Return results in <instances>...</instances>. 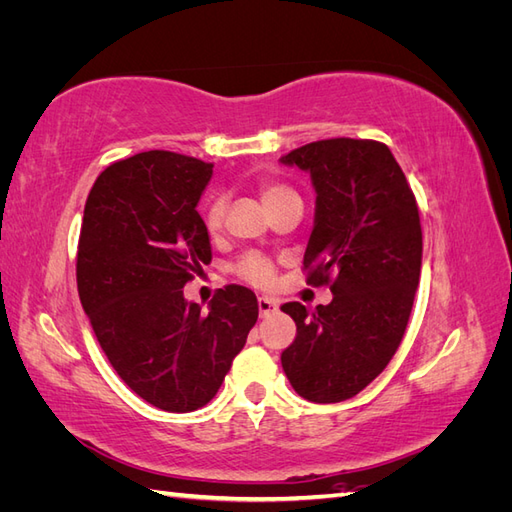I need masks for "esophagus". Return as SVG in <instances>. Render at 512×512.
Here are the masks:
<instances>
[{"instance_id":"1","label":"esophagus","mask_w":512,"mask_h":512,"mask_svg":"<svg viewBox=\"0 0 512 512\" xmlns=\"http://www.w3.org/2000/svg\"><path fill=\"white\" fill-rule=\"evenodd\" d=\"M277 301L275 299H271V297H258V312H260V316H269V314H273V312H277Z\"/></svg>"}]
</instances>
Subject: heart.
<instances>
[{"mask_svg":"<svg viewBox=\"0 0 512 512\" xmlns=\"http://www.w3.org/2000/svg\"><path fill=\"white\" fill-rule=\"evenodd\" d=\"M294 192L288 190L286 185H277V183H265L260 188V196H262V203H265L267 207L277 203V200H282L286 196H292ZM224 213H226V200L222 194H211L205 205H203V222H205V228L211 232V235H215V232H220L222 224H224ZM237 273L239 277H243V280H247L254 286H269L273 282V275H275V269H273V262L262 256L258 252H250L241 256V260L237 262Z\"/></svg>","mask_w":512,"mask_h":512,"instance_id":"b5f03b06","label":"heart"}]
</instances>
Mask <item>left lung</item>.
Wrapping results in <instances>:
<instances>
[{"instance_id":"left-lung-1","label":"left lung","mask_w":512,"mask_h":512,"mask_svg":"<svg viewBox=\"0 0 512 512\" xmlns=\"http://www.w3.org/2000/svg\"><path fill=\"white\" fill-rule=\"evenodd\" d=\"M280 162L312 177L316 215L303 269L307 284L333 292L312 312L297 301L282 305L297 324L282 367L301 397L337 404L382 374L406 333L421 277V218L384 143L329 138Z\"/></svg>"}]
</instances>
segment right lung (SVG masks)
I'll use <instances>...</instances> for the list:
<instances>
[{"label": "right lung", "instance_id": "right-lung-1", "mask_svg": "<svg viewBox=\"0 0 512 512\" xmlns=\"http://www.w3.org/2000/svg\"><path fill=\"white\" fill-rule=\"evenodd\" d=\"M211 175L203 160L143 151L106 166L85 203L81 305L119 378L166 412L209 404L258 320L245 286L220 288L209 312L183 297L211 262L196 211Z\"/></svg>", "mask_w": 512, "mask_h": 512}]
</instances>
